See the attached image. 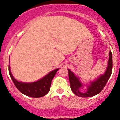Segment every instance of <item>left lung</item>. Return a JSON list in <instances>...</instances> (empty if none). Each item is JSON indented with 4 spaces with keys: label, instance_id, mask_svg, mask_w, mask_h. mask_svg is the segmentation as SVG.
Segmentation results:
<instances>
[{
    "label": "left lung",
    "instance_id": "left-lung-1",
    "mask_svg": "<svg viewBox=\"0 0 120 120\" xmlns=\"http://www.w3.org/2000/svg\"><path fill=\"white\" fill-rule=\"evenodd\" d=\"M109 60L106 71L103 75L99 76L97 79L90 82V85L88 86L87 91L82 93L80 91V88L83 87L82 84L80 81L78 77H76L74 73L69 69H68L69 79L70 82V86L72 91L75 95L82 98L92 97L97 95L101 92L105 85L107 83L112 71V55L110 51L109 53Z\"/></svg>",
    "mask_w": 120,
    "mask_h": 120
}]
</instances>
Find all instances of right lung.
Returning <instances> with one entry per match:
<instances>
[{"mask_svg":"<svg viewBox=\"0 0 120 120\" xmlns=\"http://www.w3.org/2000/svg\"><path fill=\"white\" fill-rule=\"evenodd\" d=\"M59 69L54 70L39 80L31 83L22 82L16 80L12 75L9 66V73L14 85L21 93L32 98H41L49 92L51 81Z\"/></svg>","mask_w":120,"mask_h":120,"instance_id":"obj_1","label":"right lung"}]
</instances>
